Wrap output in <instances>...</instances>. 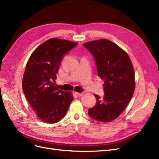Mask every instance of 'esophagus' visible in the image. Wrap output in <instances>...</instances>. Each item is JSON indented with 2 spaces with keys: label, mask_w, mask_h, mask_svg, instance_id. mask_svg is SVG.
Returning a JSON list of instances; mask_svg holds the SVG:
<instances>
[{
  "label": "esophagus",
  "mask_w": 159,
  "mask_h": 159,
  "mask_svg": "<svg viewBox=\"0 0 159 159\" xmlns=\"http://www.w3.org/2000/svg\"><path fill=\"white\" fill-rule=\"evenodd\" d=\"M75 94L77 95H78V96H79V97H80V96H81V95H83V93H75Z\"/></svg>",
  "instance_id": "34e87169"
}]
</instances>
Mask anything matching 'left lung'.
<instances>
[{
  "mask_svg": "<svg viewBox=\"0 0 159 159\" xmlns=\"http://www.w3.org/2000/svg\"><path fill=\"white\" fill-rule=\"evenodd\" d=\"M93 55L98 76L104 80V96L95 94L96 105L88 110L89 116L101 122L117 118L126 108L134 91V72L129 56L107 39L83 44Z\"/></svg>",
  "mask_w": 159,
  "mask_h": 159,
  "instance_id": "1",
  "label": "left lung"
}]
</instances>
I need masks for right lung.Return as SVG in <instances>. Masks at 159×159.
<instances>
[{
    "label": "right lung",
    "mask_w": 159,
    "mask_h": 159,
    "mask_svg": "<svg viewBox=\"0 0 159 159\" xmlns=\"http://www.w3.org/2000/svg\"><path fill=\"white\" fill-rule=\"evenodd\" d=\"M78 45L58 38L42 43L32 52L22 79V89L38 118L47 123L60 121L66 115L74 97L54 85L64 56Z\"/></svg>",
    "instance_id": "right-lung-1"
}]
</instances>
